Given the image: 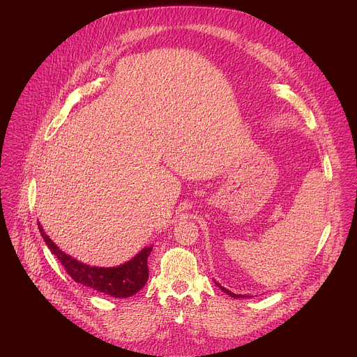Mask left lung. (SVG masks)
<instances>
[{"label": "left lung", "instance_id": "8db88e82", "mask_svg": "<svg viewBox=\"0 0 357 357\" xmlns=\"http://www.w3.org/2000/svg\"><path fill=\"white\" fill-rule=\"evenodd\" d=\"M218 285H219V284H218ZM219 287H220V288H222V291H223V292H226V294H229V295H230V296H233V298H240V296H241V295H236V294H233V292H230V291H229V289H226V288H223V287H222V285H219Z\"/></svg>", "mask_w": 357, "mask_h": 357}]
</instances>
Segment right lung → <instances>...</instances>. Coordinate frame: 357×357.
I'll return each mask as SVG.
<instances>
[{
	"mask_svg": "<svg viewBox=\"0 0 357 357\" xmlns=\"http://www.w3.org/2000/svg\"><path fill=\"white\" fill-rule=\"evenodd\" d=\"M39 231L47 247L50 248L61 264L65 267L66 273L76 281L86 287H90L98 292H103L106 295L114 296V298H127L134 294H137L146 282L148 280V266L146 260L151 252V247H145L141 250L139 254L120 266L113 268H98V267H90L87 264L79 263L77 260L72 259L68 254L61 251L58 245L50 240L40 225H38Z\"/></svg>",
	"mask_w": 357,
	"mask_h": 357,
	"instance_id": "1",
	"label": "right lung"
}]
</instances>
